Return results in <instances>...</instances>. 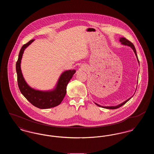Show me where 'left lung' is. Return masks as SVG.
<instances>
[{"label": "left lung", "mask_w": 154, "mask_h": 154, "mask_svg": "<svg viewBox=\"0 0 154 154\" xmlns=\"http://www.w3.org/2000/svg\"><path fill=\"white\" fill-rule=\"evenodd\" d=\"M119 42L121 43V44H122V45H127V46H128V47H130L132 48V50H133L136 56V58H137V59L139 65H140L139 60V59H138V57H137V53H136V48H135L134 45L132 44L131 42H129L128 40H127V39H126V38H125V37H121V38H119ZM137 83H138V82H137ZM134 94H135V93H134ZM132 96L131 97L129 98L128 99H127L126 100H125L124 102H122V103L118 104V105H117V106H100V105L98 104L97 103H96L95 102V104H96L97 106H99V107H102V108H104V109H118V108L121 107L122 106H123V105L125 104L127 102H128V101L132 98Z\"/></svg>", "instance_id": "1"}]
</instances>
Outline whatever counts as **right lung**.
<instances>
[{
	"label": "right lung",
	"instance_id": "1",
	"mask_svg": "<svg viewBox=\"0 0 154 154\" xmlns=\"http://www.w3.org/2000/svg\"><path fill=\"white\" fill-rule=\"evenodd\" d=\"M35 40H31L21 48L16 63V72L19 89L23 96L38 109H46L56 107L60 104L66 94V87L72 79L75 70H68L60 74L55 88L48 91H40L31 88L25 80L21 69L22 55L25 50Z\"/></svg>",
	"mask_w": 154,
	"mask_h": 154
}]
</instances>
